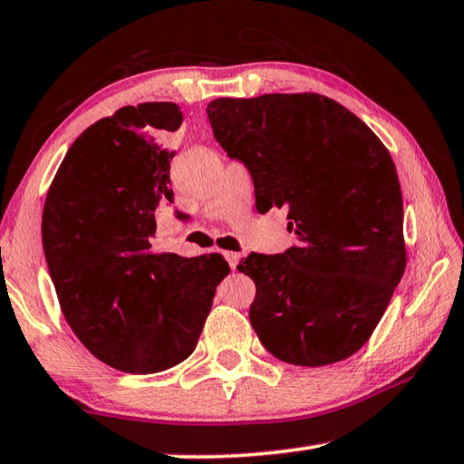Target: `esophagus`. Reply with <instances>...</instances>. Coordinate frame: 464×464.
<instances>
[{"mask_svg":"<svg viewBox=\"0 0 464 464\" xmlns=\"http://www.w3.org/2000/svg\"><path fill=\"white\" fill-rule=\"evenodd\" d=\"M225 260L229 262L231 268L235 270V268H237V264H239V254H235V251H225Z\"/></svg>","mask_w":464,"mask_h":464,"instance_id":"esophagus-1","label":"esophagus"}]
</instances>
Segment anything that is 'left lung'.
<instances>
[{
  "label": "left lung",
  "mask_w": 464,
  "mask_h": 464,
  "mask_svg": "<svg viewBox=\"0 0 464 464\" xmlns=\"http://www.w3.org/2000/svg\"><path fill=\"white\" fill-rule=\"evenodd\" d=\"M215 139L247 166L257 210L288 208L298 246L251 254V327L282 362L325 366L362 348L405 272L403 198L387 147L321 93L218 98Z\"/></svg>",
  "instance_id": "8db88e82"
}]
</instances>
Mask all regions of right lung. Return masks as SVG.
<instances>
[{"label":"right lung","instance_id":"add662e5","mask_svg":"<svg viewBox=\"0 0 464 464\" xmlns=\"http://www.w3.org/2000/svg\"><path fill=\"white\" fill-rule=\"evenodd\" d=\"M174 102L119 108L85 129L53 178L43 247L69 327L102 362L151 374L192 354L217 285L221 254L153 251L155 208L174 198L160 139L179 129Z\"/></svg>","mask_w":464,"mask_h":464}]
</instances>
